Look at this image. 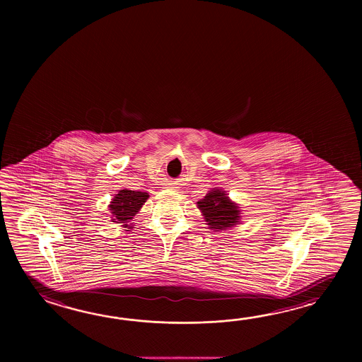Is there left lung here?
I'll return each instance as SVG.
<instances>
[{
    "label": "left lung",
    "mask_w": 362,
    "mask_h": 362,
    "mask_svg": "<svg viewBox=\"0 0 362 362\" xmlns=\"http://www.w3.org/2000/svg\"><path fill=\"white\" fill-rule=\"evenodd\" d=\"M197 204L212 230H228L240 221L238 204L231 202L226 192L220 189H212Z\"/></svg>",
    "instance_id": "left-lung-1"
}]
</instances>
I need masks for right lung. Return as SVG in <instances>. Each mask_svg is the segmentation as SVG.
<instances>
[{"label": "right lung", "instance_id": "obj_1", "mask_svg": "<svg viewBox=\"0 0 362 362\" xmlns=\"http://www.w3.org/2000/svg\"><path fill=\"white\" fill-rule=\"evenodd\" d=\"M148 199L147 192H134V190H128L124 189L120 190L119 194H116L115 198L108 206L110 211L112 214V223H123L122 226L127 229H132V218L133 216L139 212L141 207L145 204V202Z\"/></svg>", "mask_w": 362, "mask_h": 362}]
</instances>
